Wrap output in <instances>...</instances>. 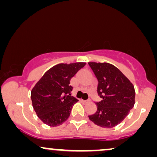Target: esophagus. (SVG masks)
Segmentation results:
<instances>
[{
	"instance_id": "obj_1",
	"label": "esophagus",
	"mask_w": 157,
	"mask_h": 157,
	"mask_svg": "<svg viewBox=\"0 0 157 157\" xmlns=\"http://www.w3.org/2000/svg\"><path fill=\"white\" fill-rule=\"evenodd\" d=\"M81 101L83 102V103H87L88 101L87 100H83V99H81Z\"/></svg>"
}]
</instances>
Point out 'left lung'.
I'll return each instance as SVG.
<instances>
[{"label": "left lung", "mask_w": 157, "mask_h": 157, "mask_svg": "<svg viewBox=\"0 0 157 157\" xmlns=\"http://www.w3.org/2000/svg\"><path fill=\"white\" fill-rule=\"evenodd\" d=\"M98 80L97 93L102 98L96 102L97 111L89 116L96 125L113 128L121 123L135 104V90L121 71L109 63L89 62Z\"/></svg>", "instance_id": "8db88e82"}]
</instances>
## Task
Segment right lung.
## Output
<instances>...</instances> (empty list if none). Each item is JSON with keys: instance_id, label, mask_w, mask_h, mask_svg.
<instances>
[{"instance_id": "add662e5", "label": "right lung", "mask_w": 157, "mask_h": 157, "mask_svg": "<svg viewBox=\"0 0 157 157\" xmlns=\"http://www.w3.org/2000/svg\"><path fill=\"white\" fill-rule=\"evenodd\" d=\"M83 62L57 64L44 74L31 94L33 109L38 117L50 126L61 125L69 117L78 99L71 95L70 80L81 68Z\"/></svg>"}]
</instances>
